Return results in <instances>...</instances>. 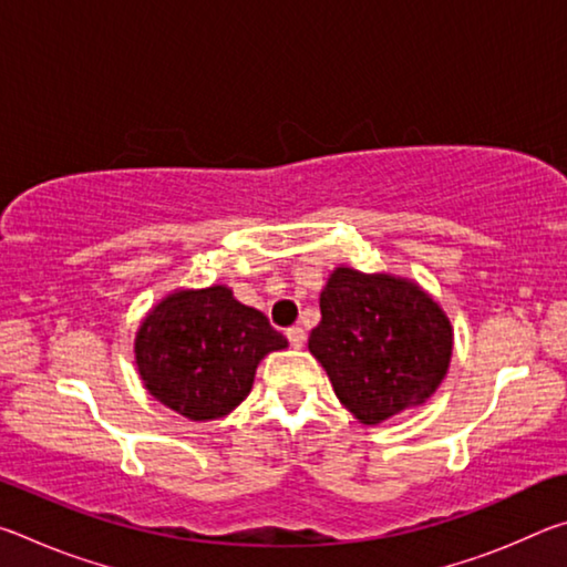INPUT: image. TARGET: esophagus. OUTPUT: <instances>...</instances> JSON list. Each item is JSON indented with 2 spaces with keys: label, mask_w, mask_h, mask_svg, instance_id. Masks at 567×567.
Returning <instances> with one entry per match:
<instances>
[{
  "label": "esophagus",
  "mask_w": 567,
  "mask_h": 567,
  "mask_svg": "<svg viewBox=\"0 0 567 567\" xmlns=\"http://www.w3.org/2000/svg\"><path fill=\"white\" fill-rule=\"evenodd\" d=\"M285 334H287V340H290L292 348L300 350L302 344H305V330L300 328V324H295V328H287Z\"/></svg>",
  "instance_id": "34e87169"
}]
</instances>
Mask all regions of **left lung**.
I'll use <instances>...</instances> for the list:
<instances>
[{
    "instance_id": "obj_1",
    "label": "left lung",
    "mask_w": 567,
    "mask_h": 567,
    "mask_svg": "<svg viewBox=\"0 0 567 567\" xmlns=\"http://www.w3.org/2000/svg\"><path fill=\"white\" fill-rule=\"evenodd\" d=\"M310 352L334 395L364 425L422 405L443 382L453 328L415 282L338 267L320 295Z\"/></svg>"
}]
</instances>
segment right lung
Returning <instances> with one entry per match:
<instances>
[{
  "label": "right lung",
  "instance_id": "1",
  "mask_svg": "<svg viewBox=\"0 0 567 567\" xmlns=\"http://www.w3.org/2000/svg\"><path fill=\"white\" fill-rule=\"evenodd\" d=\"M282 348L285 334L223 285L165 297L134 340L145 388L189 420L233 412L252 390L260 360Z\"/></svg>",
  "mask_w": 567,
  "mask_h": 567
}]
</instances>
